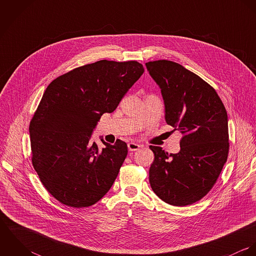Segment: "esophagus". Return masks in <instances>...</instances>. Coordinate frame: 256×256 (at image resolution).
<instances>
[{"label":"esophagus","instance_id":"1","mask_svg":"<svg viewBox=\"0 0 256 256\" xmlns=\"http://www.w3.org/2000/svg\"><path fill=\"white\" fill-rule=\"evenodd\" d=\"M141 146H142L141 145H139V144H137V143H134V142L128 143V148H129V150H131V152L138 150Z\"/></svg>","mask_w":256,"mask_h":256}]
</instances>
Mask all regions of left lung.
Masks as SVG:
<instances>
[{"instance_id":"left-lung-1","label":"left lung","mask_w":256,"mask_h":256,"mask_svg":"<svg viewBox=\"0 0 256 256\" xmlns=\"http://www.w3.org/2000/svg\"><path fill=\"white\" fill-rule=\"evenodd\" d=\"M146 67L160 88L166 123L183 134L176 154L150 146V184L166 203L190 205L210 191L226 162L228 114L216 90L182 65L158 60Z\"/></svg>"}]
</instances>
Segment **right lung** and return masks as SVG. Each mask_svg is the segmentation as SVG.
<instances>
[{
	"mask_svg": "<svg viewBox=\"0 0 256 256\" xmlns=\"http://www.w3.org/2000/svg\"><path fill=\"white\" fill-rule=\"evenodd\" d=\"M144 73L136 61L100 60L55 78L30 125L32 164L47 191L61 203L88 207L115 182L127 145L90 142L104 113H111Z\"/></svg>",
	"mask_w": 256,
	"mask_h": 256,
	"instance_id": "1",
	"label": "right lung"
}]
</instances>
